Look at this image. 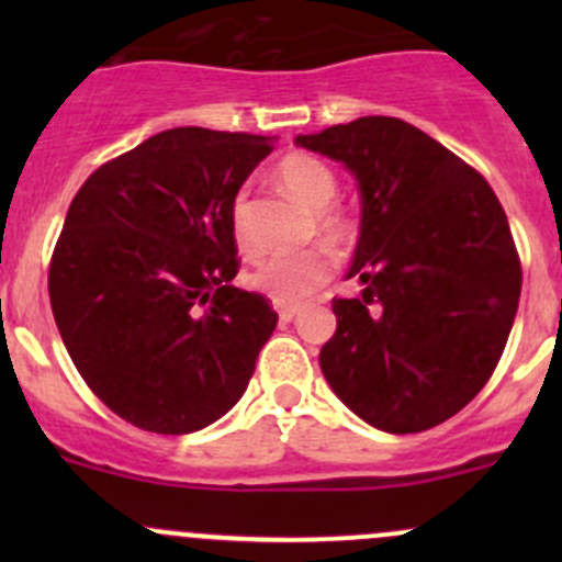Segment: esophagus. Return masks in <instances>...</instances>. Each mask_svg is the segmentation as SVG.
Masks as SVG:
<instances>
[{"mask_svg": "<svg viewBox=\"0 0 562 562\" xmlns=\"http://www.w3.org/2000/svg\"><path fill=\"white\" fill-rule=\"evenodd\" d=\"M277 315H280V323H291L299 315V307H277Z\"/></svg>", "mask_w": 562, "mask_h": 562, "instance_id": "obj_1", "label": "esophagus"}]
</instances>
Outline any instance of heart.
I'll list each match as a JSON object with an SVG mask.
<instances>
[{"label": "heart", "mask_w": 562, "mask_h": 562, "mask_svg": "<svg viewBox=\"0 0 562 562\" xmlns=\"http://www.w3.org/2000/svg\"><path fill=\"white\" fill-rule=\"evenodd\" d=\"M277 184L296 198L302 206L315 212L317 234L331 245H345L353 236L356 223L342 209L331 206L337 198L339 179L334 168L321 157L307 155V151H288L274 168ZM228 228L234 245L241 252H249L252 239H249V220H247V192H236L231 201ZM331 258L323 249H304V252L271 255L258 269L249 274V285L266 299H271L280 307H302L304 302L315 296L328 280H331Z\"/></svg>", "instance_id": "b5f03b06"}]
</instances>
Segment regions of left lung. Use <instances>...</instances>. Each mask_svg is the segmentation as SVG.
I'll list each match as a JSON object with an SVG mask.
<instances>
[{
    "instance_id": "1",
    "label": "left lung",
    "mask_w": 562,
    "mask_h": 562,
    "mask_svg": "<svg viewBox=\"0 0 562 562\" xmlns=\"http://www.w3.org/2000/svg\"><path fill=\"white\" fill-rule=\"evenodd\" d=\"M299 146L345 162L361 187V236L321 348L334 394L394 435L457 416L495 372L522 263L495 190L473 166L394 116H361Z\"/></svg>"
}]
</instances>
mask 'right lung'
Returning <instances> with one entry per match:
<instances>
[{"label": "right lung", "instance_id": "add662e5", "mask_svg": "<svg viewBox=\"0 0 562 562\" xmlns=\"http://www.w3.org/2000/svg\"><path fill=\"white\" fill-rule=\"evenodd\" d=\"M274 138L173 127L103 162L72 198L48 266L61 342L133 427L187 435L239 402L277 326L231 285L228 212Z\"/></svg>", "mask_w": 562, "mask_h": 562}]
</instances>
